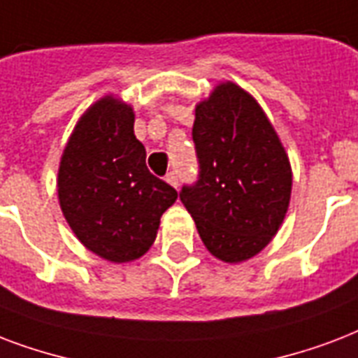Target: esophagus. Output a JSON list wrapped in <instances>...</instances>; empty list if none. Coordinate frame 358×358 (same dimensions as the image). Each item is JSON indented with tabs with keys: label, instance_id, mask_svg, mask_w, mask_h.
<instances>
[{
	"label": "esophagus",
	"instance_id": "1",
	"mask_svg": "<svg viewBox=\"0 0 358 358\" xmlns=\"http://www.w3.org/2000/svg\"><path fill=\"white\" fill-rule=\"evenodd\" d=\"M166 181L170 182L171 187H176V188H177V185H179V179H177V173H176V171H170V173L166 176Z\"/></svg>",
	"mask_w": 358,
	"mask_h": 358
}]
</instances>
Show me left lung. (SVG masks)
Wrapping results in <instances>:
<instances>
[{"label": "left lung", "instance_id": "8db88e82", "mask_svg": "<svg viewBox=\"0 0 358 358\" xmlns=\"http://www.w3.org/2000/svg\"><path fill=\"white\" fill-rule=\"evenodd\" d=\"M192 140L198 179L179 198L207 250L245 262L268 245L292 196V168L273 124L254 99L231 82L196 108Z\"/></svg>", "mask_w": 358, "mask_h": 358}]
</instances>
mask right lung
Returning a JSON list of instances; mask_svg holds the SVG:
<instances>
[{"label": "right lung", "mask_w": 358, "mask_h": 358, "mask_svg": "<svg viewBox=\"0 0 358 358\" xmlns=\"http://www.w3.org/2000/svg\"><path fill=\"white\" fill-rule=\"evenodd\" d=\"M59 205L80 243L108 262L143 256L177 190L149 171L132 108L112 96L84 113L57 177Z\"/></svg>", "instance_id": "obj_1"}]
</instances>
